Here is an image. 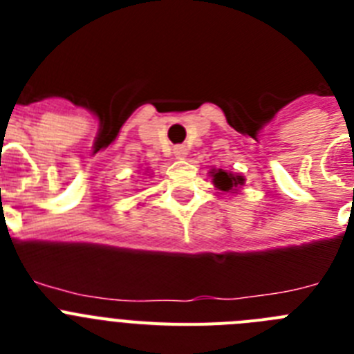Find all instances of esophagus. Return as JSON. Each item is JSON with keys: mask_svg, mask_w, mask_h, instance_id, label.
<instances>
[{"mask_svg": "<svg viewBox=\"0 0 354 354\" xmlns=\"http://www.w3.org/2000/svg\"><path fill=\"white\" fill-rule=\"evenodd\" d=\"M174 154H175V158L183 159V158H186V156H187V149L184 145H177L174 149Z\"/></svg>", "mask_w": 354, "mask_h": 354, "instance_id": "obj_1", "label": "esophagus"}]
</instances>
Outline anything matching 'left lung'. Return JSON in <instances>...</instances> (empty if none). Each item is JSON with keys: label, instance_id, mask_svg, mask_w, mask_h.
Returning a JSON list of instances; mask_svg holds the SVG:
<instances>
[{"label": "left lung", "instance_id": "obj_1", "mask_svg": "<svg viewBox=\"0 0 354 354\" xmlns=\"http://www.w3.org/2000/svg\"><path fill=\"white\" fill-rule=\"evenodd\" d=\"M214 184L218 187H220L221 192H230V189H234V187H237L239 184L245 183V179L241 177V175H232V174H227V171L223 170H218L214 171Z\"/></svg>", "mask_w": 354, "mask_h": 354}]
</instances>
